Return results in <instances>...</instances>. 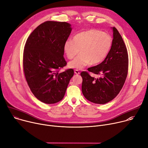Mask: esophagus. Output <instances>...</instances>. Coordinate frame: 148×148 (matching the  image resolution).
Returning a JSON list of instances; mask_svg holds the SVG:
<instances>
[{
    "label": "esophagus",
    "mask_w": 148,
    "mask_h": 148,
    "mask_svg": "<svg viewBox=\"0 0 148 148\" xmlns=\"http://www.w3.org/2000/svg\"><path fill=\"white\" fill-rule=\"evenodd\" d=\"M74 73H75V74H80L79 71L78 70H74Z\"/></svg>",
    "instance_id": "34e87169"
}]
</instances>
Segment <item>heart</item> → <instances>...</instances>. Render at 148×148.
I'll return each instance as SVG.
<instances>
[{"instance_id": "obj_1", "label": "heart", "mask_w": 148, "mask_h": 148, "mask_svg": "<svg viewBox=\"0 0 148 148\" xmlns=\"http://www.w3.org/2000/svg\"><path fill=\"white\" fill-rule=\"evenodd\" d=\"M112 44L113 39L109 34L91 29L77 34L73 40H67L63 49L69 59L73 58L80 52V55L68 65L71 69L82 70L90 64L102 62L109 53Z\"/></svg>"}]
</instances>
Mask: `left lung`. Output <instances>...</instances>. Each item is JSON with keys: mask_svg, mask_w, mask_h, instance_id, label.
I'll list each match as a JSON object with an SVG mask.
<instances>
[{"mask_svg": "<svg viewBox=\"0 0 148 148\" xmlns=\"http://www.w3.org/2000/svg\"><path fill=\"white\" fill-rule=\"evenodd\" d=\"M112 49L100 64L88 71L100 75L96 78L86 71L82 72V92L91 102L103 104L114 99L122 90L127 74L128 54L123 40L114 27Z\"/></svg>", "mask_w": 148, "mask_h": 148, "instance_id": "left-lung-1", "label": "left lung"}]
</instances>
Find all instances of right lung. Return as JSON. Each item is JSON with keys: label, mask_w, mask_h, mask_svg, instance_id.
Masks as SVG:
<instances>
[{"label": "right lung", "mask_w": 148, "mask_h": 148, "mask_svg": "<svg viewBox=\"0 0 148 148\" xmlns=\"http://www.w3.org/2000/svg\"><path fill=\"white\" fill-rule=\"evenodd\" d=\"M71 31L67 22L47 21L39 25L26 42L25 76L35 97L44 103L61 100L74 75L73 69L59 72L66 64L63 47Z\"/></svg>", "instance_id": "1"}]
</instances>
